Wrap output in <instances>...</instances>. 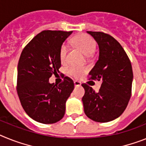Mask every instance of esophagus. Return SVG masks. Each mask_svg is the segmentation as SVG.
<instances>
[{"label":"esophagus","mask_w":146,"mask_h":146,"mask_svg":"<svg viewBox=\"0 0 146 146\" xmlns=\"http://www.w3.org/2000/svg\"><path fill=\"white\" fill-rule=\"evenodd\" d=\"M81 82H78V81H74V85L75 87H79V86H81Z\"/></svg>","instance_id":"obj_1"}]
</instances>
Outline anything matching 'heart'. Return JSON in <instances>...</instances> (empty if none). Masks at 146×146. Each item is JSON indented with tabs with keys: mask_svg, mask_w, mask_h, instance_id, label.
<instances>
[{
	"mask_svg": "<svg viewBox=\"0 0 146 146\" xmlns=\"http://www.w3.org/2000/svg\"><path fill=\"white\" fill-rule=\"evenodd\" d=\"M71 42L76 47L80 48L82 51L86 55H90L92 54L96 48V42L93 38L91 37L89 35L85 34H81L77 36H74L72 39ZM68 49L67 45L63 44L60 48L59 50V59H60L61 62L65 63L68 57ZM86 69L82 67L76 65H70L68 67L67 69V73L70 76L73 78H78L82 77L85 73Z\"/></svg>",
	"mask_w": 146,
	"mask_h": 146,
	"instance_id": "1",
	"label": "heart"
}]
</instances>
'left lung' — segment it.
<instances>
[{
    "mask_svg": "<svg viewBox=\"0 0 146 146\" xmlns=\"http://www.w3.org/2000/svg\"><path fill=\"white\" fill-rule=\"evenodd\" d=\"M99 46V57L89 73V79L101 81L99 92L82 84L84 113L96 122L106 123L118 117L131 96L133 72L126 51L113 36L101 31H87Z\"/></svg>",
    "mask_w": 146,
    "mask_h": 146,
    "instance_id": "8db88e82",
    "label": "left lung"
}]
</instances>
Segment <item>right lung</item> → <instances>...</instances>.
<instances>
[{
  "label": "right lung",
  "instance_id": "add662e5",
  "mask_svg": "<svg viewBox=\"0 0 146 146\" xmlns=\"http://www.w3.org/2000/svg\"><path fill=\"white\" fill-rule=\"evenodd\" d=\"M73 31L45 30L28 43L17 65V92L29 117L44 124L56 123L64 117L65 103L74 89L68 76L59 84L49 83L59 73V50Z\"/></svg>",
  "mask_w": 146,
  "mask_h": 146
}]
</instances>
